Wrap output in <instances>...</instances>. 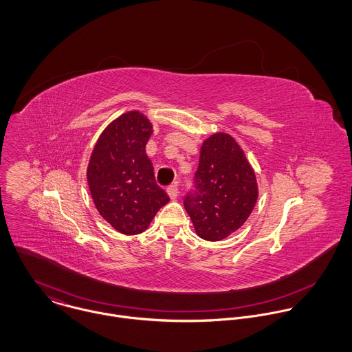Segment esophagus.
I'll return each instance as SVG.
<instances>
[{"label": "esophagus", "instance_id": "34e87169", "mask_svg": "<svg viewBox=\"0 0 352 352\" xmlns=\"http://www.w3.org/2000/svg\"><path fill=\"white\" fill-rule=\"evenodd\" d=\"M166 192H168L169 198H170L172 201H175V199H177V195H179V188H177V186H176V184H172V186H169V187H168Z\"/></svg>", "mask_w": 352, "mask_h": 352}]
</instances>
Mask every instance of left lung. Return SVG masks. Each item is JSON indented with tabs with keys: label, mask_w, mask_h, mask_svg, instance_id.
<instances>
[{
	"label": "left lung",
	"mask_w": 352,
	"mask_h": 352,
	"mask_svg": "<svg viewBox=\"0 0 352 352\" xmlns=\"http://www.w3.org/2000/svg\"><path fill=\"white\" fill-rule=\"evenodd\" d=\"M257 197L254 170L236 140L210 135L201 145L195 192L184 199L197 234L207 241L226 239L245 223Z\"/></svg>",
	"instance_id": "left-lung-1"
}]
</instances>
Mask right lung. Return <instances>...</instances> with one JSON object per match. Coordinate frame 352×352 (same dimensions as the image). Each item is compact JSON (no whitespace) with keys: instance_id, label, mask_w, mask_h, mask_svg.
Returning a JSON list of instances; mask_svg holds the SVG:
<instances>
[{"instance_id":"1","label":"right lung","mask_w":352,"mask_h":352,"mask_svg":"<svg viewBox=\"0 0 352 352\" xmlns=\"http://www.w3.org/2000/svg\"><path fill=\"white\" fill-rule=\"evenodd\" d=\"M151 120L140 111H129L101 133L87 169L94 203L101 217L119 233L145 232L157 211L169 201L154 179L146 144Z\"/></svg>"}]
</instances>
